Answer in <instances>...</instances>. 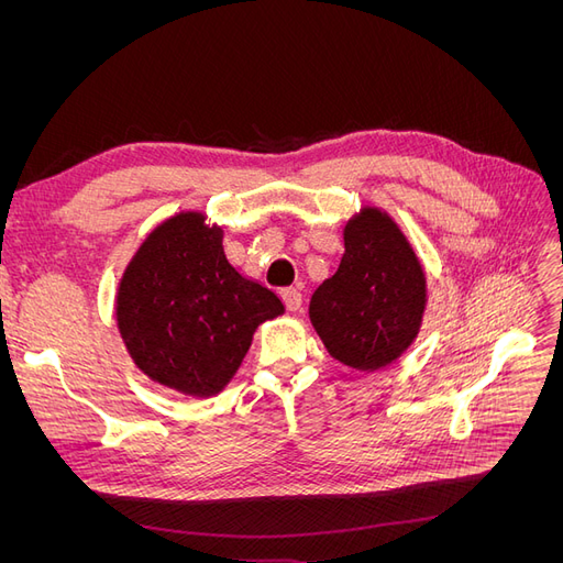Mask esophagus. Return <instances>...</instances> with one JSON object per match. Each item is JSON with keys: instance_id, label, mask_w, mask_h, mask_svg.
Wrapping results in <instances>:
<instances>
[{"instance_id": "34e87169", "label": "esophagus", "mask_w": 563, "mask_h": 563, "mask_svg": "<svg viewBox=\"0 0 563 563\" xmlns=\"http://www.w3.org/2000/svg\"><path fill=\"white\" fill-rule=\"evenodd\" d=\"M282 298H284V302H286V308L291 310V312H300L302 310V294L298 291V288H284L282 291Z\"/></svg>"}]
</instances>
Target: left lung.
I'll return each instance as SVG.
<instances>
[{"label":"left lung","mask_w":563,"mask_h":563,"mask_svg":"<svg viewBox=\"0 0 563 563\" xmlns=\"http://www.w3.org/2000/svg\"><path fill=\"white\" fill-rule=\"evenodd\" d=\"M335 275L312 294L310 321L333 360L356 371L395 364L413 345L428 308V279L399 223L362 207L343 228Z\"/></svg>","instance_id":"left-lung-1"}]
</instances>
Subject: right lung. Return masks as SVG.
<instances>
[{"label":"right lung","mask_w":563,"mask_h":563,"mask_svg":"<svg viewBox=\"0 0 563 563\" xmlns=\"http://www.w3.org/2000/svg\"><path fill=\"white\" fill-rule=\"evenodd\" d=\"M223 232L203 211L166 218L117 286V329L133 364L185 397L223 391L255 329L284 314L275 291L228 261Z\"/></svg>","instance_id":"obj_1"}]
</instances>
